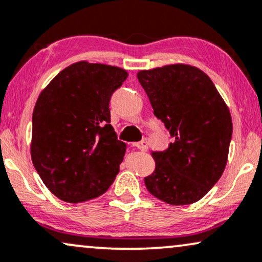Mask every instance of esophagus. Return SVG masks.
I'll return each instance as SVG.
<instances>
[{
  "mask_svg": "<svg viewBox=\"0 0 262 262\" xmlns=\"http://www.w3.org/2000/svg\"><path fill=\"white\" fill-rule=\"evenodd\" d=\"M147 144H149L147 139H144L141 141H138V143H133V147H135V149H138L140 151H146L147 150Z\"/></svg>",
  "mask_w": 262,
  "mask_h": 262,
  "instance_id": "1",
  "label": "esophagus"
}]
</instances>
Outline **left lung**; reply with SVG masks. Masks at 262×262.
Wrapping results in <instances>:
<instances>
[{
	"instance_id": "1",
	"label": "left lung",
	"mask_w": 262,
	"mask_h": 262,
	"mask_svg": "<svg viewBox=\"0 0 262 262\" xmlns=\"http://www.w3.org/2000/svg\"><path fill=\"white\" fill-rule=\"evenodd\" d=\"M138 80L174 138L166 151L152 152L156 168L144 179L146 189L167 204L196 203L225 171L233 132L228 107L212 80L191 66L141 71Z\"/></svg>"
}]
</instances>
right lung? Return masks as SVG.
I'll return each mask as SVG.
<instances>
[{
  "mask_svg": "<svg viewBox=\"0 0 262 262\" xmlns=\"http://www.w3.org/2000/svg\"><path fill=\"white\" fill-rule=\"evenodd\" d=\"M127 77L118 67L78 62L40 94L33 112L31 160L58 199H94L118 174L125 144L110 124V100Z\"/></svg>",
  "mask_w": 262,
  "mask_h": 262,
  "instance_id": "obj_1",
  "label": "right lung"
}]
</instances>
